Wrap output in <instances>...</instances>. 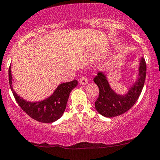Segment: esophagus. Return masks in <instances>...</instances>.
Masks as SVG:
<instances>
[{"label":"esophagus","mask_w":160,"mask_h":160,"mask_svg":"<svg viewBox=\"0 0 160 160\" xmlns=\"http://www.w3.org/2000/svg\"><path fill=\"white\" fill-rule=\"evenodd\" d=\"M88 79L84 77H82L80 79V80H79V83H80V84L81 85H86L87 83H88Z\"/></svg>","instance_id":"34e87169"}]
</instances>
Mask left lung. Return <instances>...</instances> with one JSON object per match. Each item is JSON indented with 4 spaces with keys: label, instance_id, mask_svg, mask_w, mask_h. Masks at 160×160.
<instances>
[{
    "label": "left lung",
    "instance_id": "obj_1",
    "mask_svg": "<svg viewBox=\"0 0 160 160\" xmlns=\"http://www.w3.org/2000/svg\"><path fill=\"white\" fill-rule=\"evenodd\" d=\"M146 76V63L142 57L137 80L125 94H118L112 88L104 72L99 71L93 79L99 88V97L95 101V108L107 118L121 115L128 111L137 101L142 90Z\"/></svg>",
    "mask_w": 160,
    "mask_h": 160
}]
</instances>
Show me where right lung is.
I'll list each match as a JSON object with an SVG mask.
<instances>
[{
    "mask_svg": "<svg viewBox=\"0 0 160 160\" xmlns=\"http://www.w3.org/2000/svg\"><path fill=\"white\" fill-rule=\"evenodd\" d=\"M8 76L11 91L21 108L32 118L43 123H52L62 117L70 92L77 85V80L61 83L49 98L42 101L32 102L21 98L13 89L11 67H9Z\"/></svg>",
    "mask_w": 160,
    "mask_h": 160,
    "instance_id": "add662e5",
    "label": "right lung"
}]
</instances>
